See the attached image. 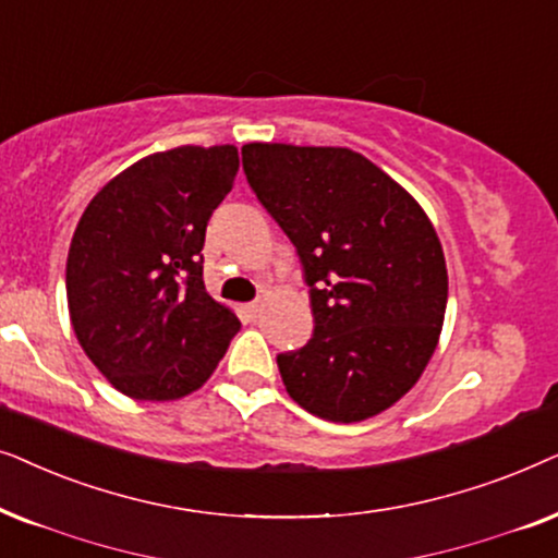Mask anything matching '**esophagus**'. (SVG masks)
<instances>
[{
  "label": "esophagus",
  "instance_id": "1",
  "mask_svg": "<svg viewBox=\"0 0 558 558\" xmlns=\"http://www.w3.org/2000/svg\"><path fill=\"white\" fill-rule=\"evenodd\" d=\"M250 311V316H257L259 311H263V301H252V303H247V306H244Z\"/></svg>",
  "mask_w": 558,
  "mask_h": 558
}]
</instances>
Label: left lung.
<instances>
[{
    "instance_id": "left-lung-1",
    "label": "left lung",
    "mask_w": 558,
    "mask_h": 558,
    "mask_svg": "<svg viewBox=\"0 0 558 558\" xmlns=\"http://www.w3.org/2000/svg\"><path fill=\"white\" fill-rule=\"evenodd\" d=\"M242 168L299 252L314 311L308 344L278 354L288 396L333 423L388 411L418 383L447 311L426 211L349 147L250 143Z\"/></svg>"
}]
</instances>
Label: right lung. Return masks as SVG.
Segmentation results:
<instances>
[{"mask_svg": "<svg viewBox=\"0 0 558 558\" xmlns=\"http://www.w3.org/2000/svg\"><path fill=\"white\" fill-rule=\"evenodd\" d=\"M240 170L234 145H183L111 178L81 214L65 263L78 344L119 392L178 400L209 380L240 318L204 286L211 214Z\"/></svg>", "mask_w": 558, "mask_h": 558, "instance_id": "1", "label": "right lung"}]
</instances>
